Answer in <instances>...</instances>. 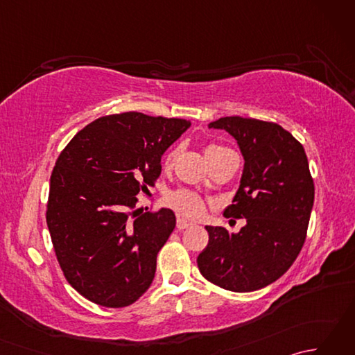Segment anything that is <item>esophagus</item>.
I'll return each mask as SVG.
<instances>
[{
  "instance_id": "esophagus-1",
  "label": "esophagus",
  "mask_w": 355,
  "mask_h": 355,
  "mask_svg": "<svg viewBox=\"0 0 355 355\" xmlns=\"http://www.w3.org/2000/svg\"><path fill=\"white\" fill-rule=\"evenodd\" d=\"M192 223H189V221H186L184 218H178L177 220V229H180V230H183V229H187V227H192Z\"/></svg>"
}]
</instances>
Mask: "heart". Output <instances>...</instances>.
Masks as SVG:
<instances>
[{"label": "heart", "instance_id": "1", "mask_svg": "<svg viewBox=\"0 0 355 355\" xmlns=\"http://www.w3.org/2000/svg\"><path fill=\"white\" fill-rule=\"evenodd\" d=\"M220 149H225V148L218 146V145H210L206 149V155L212 154V153H215V150H220ZM175 157H177V149H171L169 153L164 155L163 163L166 168H171L173 162H175ZM168 205L175 209L178 214L189 216V218H198L205 214V210H206L205 200H202L198 193H195L192 191H186V189L171 192L168 195Z\"/></svg>", "mask_w": 355, "mask_h": 355}]
</instances>
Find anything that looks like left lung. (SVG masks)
Here are the masks:
<instances>
[{
  "mask_svg": "<svg viewBox=\"0 0 355 355\" xmlns=\"http://www.w3.org/2000/svg\"><path fill=\"white\" fill-rule=\"evenodd\" d=\"M209 128L227 131L244 157L239 189L224 216L247 224L238 233L206 225L209 244L198 268L224 290H259L293 266L305 243L314 202L305 149L281 125L258 119L221 117Z\"/></svg>",
  "mask_w": 355,
  "mask_h": 355,
  "instance_id": "obj_1",
  "label": "left lung"
}]
</instances>
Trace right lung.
I'll list each match as a JSON object with an SVG mask.
<instances>
[{
	"label": "right lung",
	"instance_id": "right-lung-1",
	"mask_svg": "<svg viewBox=\"0 0 355 355\" xmlns=\"http://www.w3.org/2000/svg\"><path fill=\"white\" fill-rule=\"evenodd\" d=\"M189 120L122 112L94 120L59 154L50 177L47 225L69 284L107 308L134 304L175 229L171 209H135L162 172V155Z\"/></svg>",
	"mask_w": 355,
	"mask_h": 355
}]
</instances>
